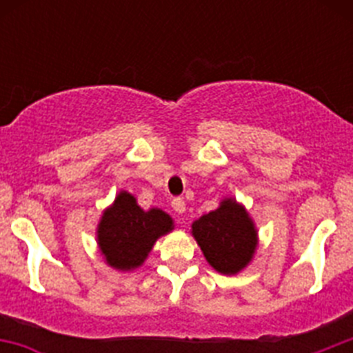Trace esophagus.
Here are the masks:
<instances>
[{"mask_svg":"<svg viewBox=\"0 0 353 353\" xmlns=\"http://www.w3.org/2000/svg\"><path fill=\"white\" fill-rule=\"evenodd\" d=\"M171 207H173V210L176 212V214H183V212H185V201H183V198H173Z\"/></svg>","mask_w":353,"mask_h":353,"instance_id":"esophagus-1","label":"esophagus"}]
</instances>
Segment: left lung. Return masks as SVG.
Here are the masks:
<instances>
[{
    "label": "left lung",
    "instance_id": "8db88e82",
    "mask_svg": "<svg viewBox=\"0 0 353 353\" xmlns=\"http://www.w3.org/2000/svg\"><path fill=\"white\" fill-rule=\"evenodd\" d=\"M192 235L208 263L221 274H236L251 261L256 232L244 207L226 199L192 224Z\"/></svg>",
    "mask_w": 353,
    "mask_h": 353
}]
</instances>
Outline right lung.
<instances>
[{
  "mask_svg": "<svg viewBox=\"0 0 353 353\" xmlns=\"http://www.w3.org/2000/svg\"><path fill=\"white\" fill-rule=\"evenodd\" d=\"M173 230L166 212L152 208L145 212L129 192H120L114 205L104 212L99 224V245L111 267L136 269L145 261L155 240Z\"/></svg>",
  "mask_w": 353,
  "mask_h": 353,
  "instance_id": "add662e5",
  "label": "right lung"
}]
</instances>
